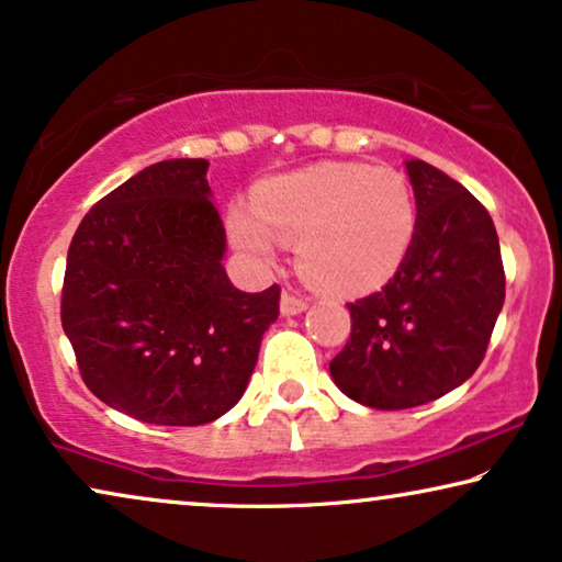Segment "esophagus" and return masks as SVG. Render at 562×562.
Listing matches in <instances>:
<instances>
[{"label": "esophagus", "instance_id": "obj_1", "mask_svg": "<svg viewBox=\"0 0 562 562\" xmlns=\"http://www.w3.org/2000/svg\"><path fill=\"white\" fill-rule=\"evenodd\" d=\"M306 306H310V302L302 294H296V291H283L281 294V312L286 314H302Z\"/></svg>", "mask_w": 562, "mask_h": 562}]
</instances>
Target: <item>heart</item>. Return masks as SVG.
Instances as JSON below:
<instances>
[{"mask_svg":"<svg viewBox=\"0 0 562 562\" xmlns=\"http://www.w3.org/2000/svg\"><path fill=\"white\" fill-rule=\"evenodd\" d=\"M237 248L271 266L279 243L296 245L306 281L329 294H368L394 279L417 233V202L386 166L317 164L260 183L252 206L227 212Z\"/></svg>","mask_w":562,"mask_h":562,"instance_id":"1","label":"heart"}]
</instances>
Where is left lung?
I'll return each instance as SVG.
<instances>
[{
	"instance_id": "1",
	"label": "left lung",
	"mask_w": 562,
	"mask_h": 562,
	"mask_svg": "<svg viewBox=\"0 0 562 562\" xmlns=\"http://www.w3.org/2000/svg\"><path fill=\"white\" fill-rule=\"evenodd\" d=\"M417 233L381 291L348 304L350 340L329 373L358 404L409 409L471 379L504 306L506 276L491 214L463 183L406 160Z\"/></svg>"
}]
</instances>
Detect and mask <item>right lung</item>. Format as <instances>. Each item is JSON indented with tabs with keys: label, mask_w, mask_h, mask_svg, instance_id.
<instances>
[{
	"label": "right lung",
	"mask_w": 562,
	"mask_h": 562,
	"mask_svg": "<svg viewBox=\"0 0 562 562\" xmlns=\"http://www.w3.org/2000/svg\"><path fill=\"white\" fill-rule=\"evenodd\" d=\"M210 160L143 168L91 206L68 245L60 322L91 394L148 425L196 427L243 396L281 289L222 268Z\"/></svg>",
	"instance_id": "1"
}]
</instances>
